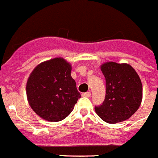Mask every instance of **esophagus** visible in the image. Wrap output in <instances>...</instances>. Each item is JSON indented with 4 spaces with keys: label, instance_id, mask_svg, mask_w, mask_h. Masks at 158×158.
Here are the masks:
<instances>
[{
    "label": "esophagus",
    "instance_id": "obj_1",
    "mask_svg": "<svg viewBox=\"0 0 158 158\" xmlns=\"http://www.w3.org/2000/svg\"><path fill=\"white\" fill-rule=\"evenodd\" d=\"M81 95L84 97H90L91 92H84V93L81 94Z\"/></svg>",
    "mask_w": 158,
    "mask_h": 158
}]
</instances>
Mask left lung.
Masks as SVG:
<instances>
[{"label": "left lung", "instance_id": "8db88e82", "mask_svg": "<svg viewBox=\"0 0 158 158\" xmlns=\"http://www.w3.org/2000/svg\"><path fill=\"white\" fill-rule=\"evenodd\" d=\"M106 79L103 102L95 110L106 122L115 124L128 119L139 107L143 95L141 80L130 65L109 62L101 66Z\"/></svg>", "mask_w": 158, "mask_h": 158}]
</instances>
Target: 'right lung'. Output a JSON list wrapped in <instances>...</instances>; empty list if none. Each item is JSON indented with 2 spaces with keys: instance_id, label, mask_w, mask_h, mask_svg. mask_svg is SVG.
I'll use <instances>...</instances> for the list:
<instances>
[{
  "instance_id": "add662e5",
  "label": "right lung",
  "mask_w": 158,
  "mask_h": 158,
  "mask_svg": "<svg viewBox=\"0 0 158 158\" xmlns=\"http://www.w3.org/2000/svg\"><path fill=\"white\" fill-rule=\"evenodd\" d=\"M71 66L62 58H56L36 66L27 84L30 107L40 118L59 121L69 115L81 98L72 78Z\"/></svg>"
}]
</instances>
